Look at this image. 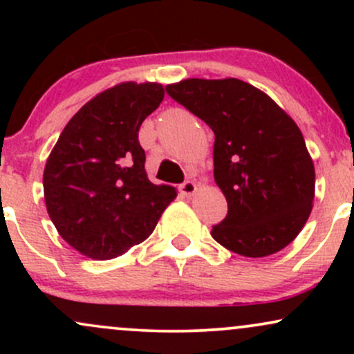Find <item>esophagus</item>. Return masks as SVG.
Returning <instances> with one entry per match:
<instances>
[{"instance_id": "esophagus-1", "label": "esophagus", "mask_w": 354, "mask_h": 354, "mask_svg": "<svg viewBox=\"0 0 354 354\" xmlns=\"http://www.w3.org/2000/svg\"><path fill=\"white\" fill-rule=\"evenodd\" d=\"M196 189H198V186H196V183H194V181H185L180 186L181 194H183V196H186V198L193 196V194L196 193Z\"/></svg>"}]
</instances>
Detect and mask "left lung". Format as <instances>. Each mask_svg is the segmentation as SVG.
I'll use <instances>...</instances> for the list:
<instances>
[{"mask_svg": "<svg viewBox=\"0 0 354 354\" xmlns=\"http://www.w3.org/2000/svg\"><path fill=\"white\" fill-rule=\"evenodd\" d=\"M166 91L214 133V181L228 214L211 236L248 258L286 248L306 225L315 200V165L293 118L236 78H189Z\"/></svg>", "mask_w": 354, "mask_h": 354, "instance_id": "8db88e82", "label": "left lung"}]
</instances>
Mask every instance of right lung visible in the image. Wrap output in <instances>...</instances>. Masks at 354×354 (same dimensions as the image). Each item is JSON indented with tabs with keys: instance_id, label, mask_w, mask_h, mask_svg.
<instances>
[{
	"instance_id": "add662e5",
	"label": "right lung",
	"mask_w": 354,
	"mask_h": 354,
	"mask_svg": "<svg viewBox=\"0 0 354 354\" xmlns=\"http://www.w3.org/2000/svg\"><path fill=\"white\" fill-rule=\"evenodd\" d=\"M160 83L126 81L89 100L68 121L46 160L44 203L68 245L111 259L143 243L176 198L145 171L140 126L160 106Z\"/></svg>"
}]
</instances>
